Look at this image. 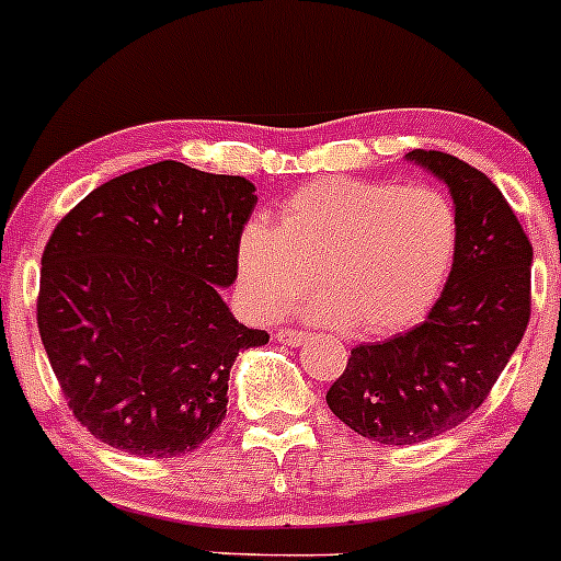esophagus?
Instances as JSON below:
<instances>
[{"mask_svg":"<svg viewBox=\"0 0 561 561\" xmlns=\"http://www.w3.org/2000/svg\"><path fill=\"white\" fill-rule=\"evenodd\" d=\"M279 342H285V345H290V347H298V345H304V342H307V336H309V331H301V329H279Z\"/></svg>","mask_w":561,"mask_h":561,"instance_id":"1","label":"esophagus"}]
</instances>
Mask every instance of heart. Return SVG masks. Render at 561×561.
Segmentation results:
<instances>
[{"instance_id":"heart-1","label":"heart","mask_w":561,"mask_h":561,"mask_svg":"<svg viewBox=\"0 0 561 561\" xmlns=\"http://www.w3.org/2000/svg\"><path fill=\"white\" fill-rule=\"evenodd\" d=\"M455 252L458 219L438 188L329 178L290 194L276 227H243L238 285L254 312L276 318L320 274L329 293L304 307L309 318L389 334L436 304Z\"/></svg>"}]
</instances>
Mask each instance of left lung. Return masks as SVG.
Masks as SVG:
<instances>
[{"mask_svg": "<svg viewBox=\"0 0 561 561\" xmlns=\"http://www.w3.org/2000/svg\"><path fill=\"white\" fill-rule=\"evenodd\" d=\"M408 159L455 199L458 252L442 298L405 334L351 351L325 391L331 413L378 444L453 431L491 394L531 314V243L493 181L442 150Z\"/></svg>", "mask_w": 561, "mask_h": 561, "instance_id": "1", "label": "left lung"}]
</instances>
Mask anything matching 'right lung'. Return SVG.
Segmentation results:
<instances>
[{
  "mask_svg": "<svg viewBox=\"0 0 561 561\" xmlns=\"http://www.w3.org/2000/svg\"><path fill=\"white\" fill-rule=\"evenodd\" d=\"M254 203L247 178L159 161L98 186L54 227L37 329L68 408L98 442L172 458L221 425L232 362L268 342L219 296L238 276Z\"/></svg>",
  "mask_w": 561,
  "mask_h": 561,
  "instance_id": "right-lung-1",
  "label": "right lung"
}]
</instances>
